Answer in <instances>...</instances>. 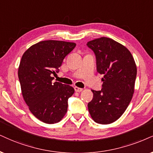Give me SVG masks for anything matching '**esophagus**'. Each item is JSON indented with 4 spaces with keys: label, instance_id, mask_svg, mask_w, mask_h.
I'll list each match as a JSON object with an SVG mask.
<instances>
[{
    "label": "esophagus",
    "instance_id": "1",
    "mask_svg": "<svg viewBox=\"0 0 153 153\" xmlns=\"http://www.w3.org/2000/svg\"><path fill=\"white\" fill-rule=\"evenodd\" d=\"M74 90H75V91H76V92H81V91H82L83 88H79V87H77V86H75Z\"/></svg>",
    "mask_w": 153,
    "mask_h": 153
}]
</instances>
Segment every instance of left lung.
Returning a JSON list of instances; mask_svg holds the SVG:
<instances>
[{
    "mask_svg": "<svg viewBox=\"0 0 153 153\" xmlns=\"http://www.w3.org/2000/svg\"><path fill=\"white\" fill-rule=\"evenodd\" d=\"M97 59V69L102 78V88L91 90L93 99L88 103L92 119L109 124L118 120L128 106L134 93L137 67L131 52L108 37L87 42Z\"/></svg>",
    "mask_w": 153,
    "mask_h": 153,
    "instance_id": "left-lung-1",
    "label": "left lung"
}]
</instances>
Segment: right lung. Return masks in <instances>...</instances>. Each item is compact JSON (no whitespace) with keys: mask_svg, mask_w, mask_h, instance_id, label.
Segmentation results:
<instances>
[{"mask_svg":"<svg viewBox=\"0 0 153 153\" xmlns=\"http://www.w3.org/2000/svg\"><path fill=\"white\" fill-rule=\"evenodd\" d=\"M75 47L74 42L41 41L28 48L20 60L18 78L22 97L32 114L45 123H56L63 118L68 99L74 93L71 86L52 82L51 75L59 71Z\"/></svg>","mask_w":153,"mask_h":153,"instance_id":"1","label":"right lung"}]
</instances>
